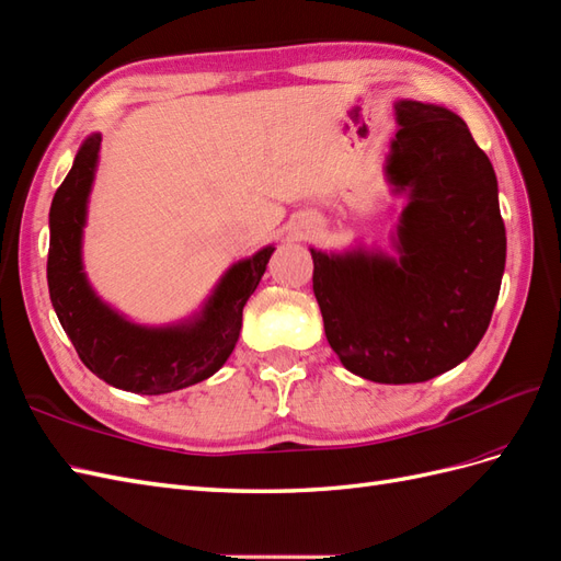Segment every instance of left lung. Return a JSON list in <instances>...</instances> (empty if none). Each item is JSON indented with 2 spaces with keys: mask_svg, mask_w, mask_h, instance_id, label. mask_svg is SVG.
Returning a JSON list of instances; mask_svg holds the SVG:
<instances>
[{
  "mask_svg": "<svg viewBox=\"0 0 561 561\" xmlns=\"http://www.w3.org/2000/svg\"><path fill=\"white\" fill-rule=\"evenodd\" d=\"M386 178L407 195L394 256L311 250L328 345L374 383H423L481 343L500 295L507 236L493 163L455 112L394 102Z\"/></svg>",
  "mask_w": 561,
  "mask_h": 561,
  "instance_id": "obj_1",
  "label": "left lung"
}]
</instances>
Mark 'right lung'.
<instances>
[{
  "label": "right lung",
  "instance_id": "1",
  "mask_svg": "<svg viewBox=\"0 0 561 561\" xmlns=\"http://www.w3.org/2000/svg\"><path fill=\"white\" fill-rule=\"evenodd\" d=\"M102 135L80 145L49 209L47 283L59 323L90 371L138 394H163L207 380L236 350L242 307L262 280L273 244L230 266L204 307L181 323L140 325L108 307L83 271V228Z\"/></svg>",
  "mask_w": 561,
  "mask_h": 561
}]
</instances>
